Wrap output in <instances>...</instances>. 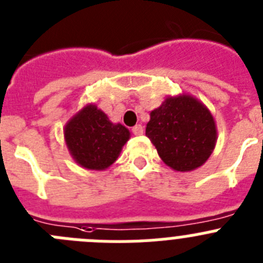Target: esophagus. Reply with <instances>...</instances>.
<instances>
[{"instance_id":"1","label":"esophagus","mask_w":263,"mask_h":263,"mask_svg":"<svg viewBox=\"0 0 263 263\" xmlns=\"http://www.w3.org/2000/svg\"><path fill=\"white\" fill-rule=\"evenodd\" d=\"M132 133L134 136H142L143 134V126L142 125H136L134 127H132Z\"/></svg>"}]
</instances>
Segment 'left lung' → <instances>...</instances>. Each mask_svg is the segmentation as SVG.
<instances>
[{
  "mask_svg": "<svg viewBox=\"0 0 263 263\" xmlns=\"http://www.w3.org/2000/svg\"><path fill=\"white\" fill-rule=\"evenodd\" d=\"M146 136L160 159L176 171H191L205 163L216 145L211 111L187 95L168 97L150 113Z\"/></svg>",
  "mask_w": 263,
  "mask_h": 263,
  "instance_id": "1",
  "label": "left lung"
}]
</instances>
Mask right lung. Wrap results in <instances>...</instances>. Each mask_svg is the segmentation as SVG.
<instances>
[{
	"mask_svg": "<svg viewBox=\"0 0 263 263\" xmlns=\"http://www.w3.org/2000/svg\"><path fill=\"white\" fill-rule=\"evenodd\" d=\"M66 143L73 159L88 170H105L115 163L129 130L111 124L96 105H87L66 125Z\"/></svg>",
	"mask_w": 263,
	"mask_h": 263,
	"instance_id": "add662e5",
	"label": "right lung"
}]
</instances>
